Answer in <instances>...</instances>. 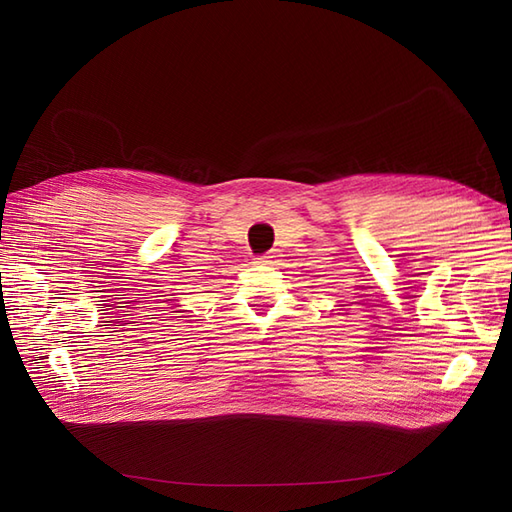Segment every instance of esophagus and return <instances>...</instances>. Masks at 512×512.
<instances>
[{
    "mask_svg": "<svg viewBox=\"0 0 512 512\" xmlns=\"http://www.w3.org/2000/svg\"><path fill=\"white\" fill-rule=\"evenodd\" d=\"M254 262H256V265H273L275 256L273 254H260V256L254 258Z\"/></svg>",
    "mask_w": 512,
    "mask_h": 512,
    "instance_id": "obj_1",
    "label": "esophagus"
}]
</instances>
